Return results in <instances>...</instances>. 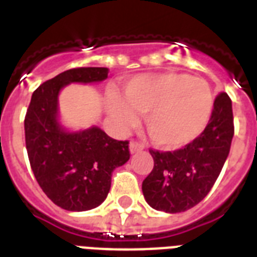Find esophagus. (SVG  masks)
Here are the masks:
<instances>
[{"mask_svg":"<svg viewBox=\"0 0 257 257\" xmlns=\"http://www.w3.org/2000/svg\"><path fill=\"white\" fill-rule=\"evenodd\" d=\"M129 148H131V152L136 153V152H141V151L144 149V145L141 144V143H139V141H131Z\"/></svg>","mask_w":257,"mask_h":257,"instance_id":"1","label":"esophagus"}]
</instances>
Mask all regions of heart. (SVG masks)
<instances>
[{
    "mask_svg": "<svg viewBox=\"0 0 257 257\" xmlns=\"http://www.w3.org/2000/svg\"><path fill=\"white\" fill-rule=\"evenodd\" d=\"M108 98L110 116L120 128H132L145 114V129L161 148L177 149L192 143L211 118L215 94L205 80L179 72L147 74L129 80Z\"/></svg>",
    "mask_w": 257,
    "mask_h": 257,
    "instance_id": "heart-1",
    "label": "heart"
}]
</instances>
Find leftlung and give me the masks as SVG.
<instances>
[{"mask_svg": "<svg viewBox=\"0 0 257 257\" xmlns=\"http://www.w3.org/2000/svg\"><path fill=\"white\" fill-rule=\"evenodd\" d=\"M233 113L231 98L220 93L201 135L173 152L149 149L153 169L143 181L147 203L157 211L177 213L191 209L209 193L231 149Z\"/></svg>", "mask_w": 257, "mask_h": 257, "instance_id": "obj_1", "label": "left lung"}]
</instances>
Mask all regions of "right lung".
Returning <instances> with one entry per match:
<instances>
[{
    "instance_id": "obj_1",
    "label": "right lung",
    "mask_w": 257,
    "mask_h": 257,
    "mask_svg": "<svg viewBox=\"0 0 257 257\" xmlns=\"http://www.w3.org/2000/svg\"><path fill=\"white\" fill-rule=\"evenodd\" d=\"M108 68H73L38 86L25 116V143L38 185L66 211H88L108 196L112 173L131 157L129 141L109 137L97 126L66 132L57 120V97L70 82H97Z\"/></svg>"
}]
</instances>
